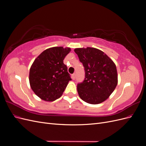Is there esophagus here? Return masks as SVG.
I'll list each match as a JSON object with an SVG mask.
<instances>
[{
    "instance_id": "1",
    "label": "esophagus",
    "mask_w": 146,
    "mask_h": 146,
    "mask_svg": "<svg viewBox=\"0 0 146 146\" xmlns=\"http://www.w3.org/2000/svg\"><path fill=\"white\" fill-rule=\"evenodd\" d=\"M76 74L74 73L72 75V78L73 79V80H75V79H76Z\"/></svg>"
}]
</instances>
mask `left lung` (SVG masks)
Instances as JSON below:
<instances>
[{"label": "left lung", "instance_id": "8db88e82", "mask_svg": "<svg viewBox=\"0 0 146 146\" xmlns=\"http://www.w3.org/2000/svg\"><path fill=\"white\" fill-rule=\"evenodd\" d=\"M74 52L85 68L84 80L77 84L80 98L90 104L107 100L117 85L116 66L104 52L93 47L77 48Z\"/></svg>", "mask_w": 146, "mask_h": 146}]
</instances>
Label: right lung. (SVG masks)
Wrapping results in <instances>:
<instances>
[{
  "mask_svg": "<svg viewBox=\"0 0 146 146\" xmlns=\"http://www.w3.org/2000/svg\"><path fill=\"white\" fill-rule=\"evenodd\" d=\"M69 47H54L43 51L35 60L29 72L30 85L39 98L52 102L62 96L71 80L64 63Z\"/></svg>",
  "mask_w": 146,
  "mask_h": 146,
  "instance_id": "right-lung-1",
  "label": "right lung"
}]
</instances>
